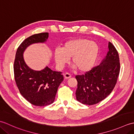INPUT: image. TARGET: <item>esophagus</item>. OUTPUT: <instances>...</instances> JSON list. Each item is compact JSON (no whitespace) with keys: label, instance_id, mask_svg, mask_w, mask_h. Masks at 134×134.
Segmentation results:
<instances>
[{"label":"esophagus","instance_id":"esophagus-1","mask_svg":"<svg viewBox=\"0 0 134 134\" xmlns=\"http://www.w3.org/2000/svg\"><path fill=\"white\" fill-rule=\"evenodd\" d=\"M64 78L69 79V78L71 77V75L70 74L68 73V72H65V73L64 74Z\"/></svg>","mask_w":134,"mask_h":134}]
</instances>
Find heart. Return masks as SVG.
Listing matches in <instances>:
<instances>
[{
    "label": "heart",
    "mask_w": 134,
    "mask_h": 134,
    "mask_svg": "<svg viewBox=\"0 0 134 134\" xmlns=\"http://www.w3.org/2000/svg\"><path fill=\"white\" fill-rule=\"evenodd\" d=\"M99 47L95 42L87 38L71 40L65 42L62 48H57L54 55L56 62L63 67L71 58L72 63L82 72L90 70L98 55Z\"/></svg>",
    "instance_id": "b5f03b06"
}]
</instances>
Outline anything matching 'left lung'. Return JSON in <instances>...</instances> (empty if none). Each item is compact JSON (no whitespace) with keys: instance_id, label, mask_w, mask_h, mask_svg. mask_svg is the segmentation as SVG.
I'll return each mask as SVG.
<instances>
[{"instance_id":"obj_1","label":"left lung","mask_w":134,"mask_h":134,"mask_svg":"<svg viewBox=\"0 0 134 134\" xmlns=\"http://www.w3.org/2000/svg\"><path fill=\"white\" fill-rule=\"evenodd\" d=\"M109 51L101 64L92 68L85 74L77 75L76 97L85 105H92L109 96L117 83L120 63L117 49L110 42Z\"/></svg>"}]
</instances>
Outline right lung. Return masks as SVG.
<instances>
[{
	"label": "right lung",
	"instance_id": "obj_1",
	"mask_svg": "<svg viewBox=\"0 0 134 134\" xmlns=\"http://www.w3.org/2000/svg\"><path fill=\"white\" fill-rule=\"evenodd\" d=\"M47 32L31 36L20 44L14 63V78L20 93L36 106L44 107L53 103L60 84L64 80L62 72L54 71L47 67L41 71H34L25 64L23 53L30 44L44 42Z\"/></svg>",
	"mask_w": 134,
	"mask_h": 134
}]
</instances>
